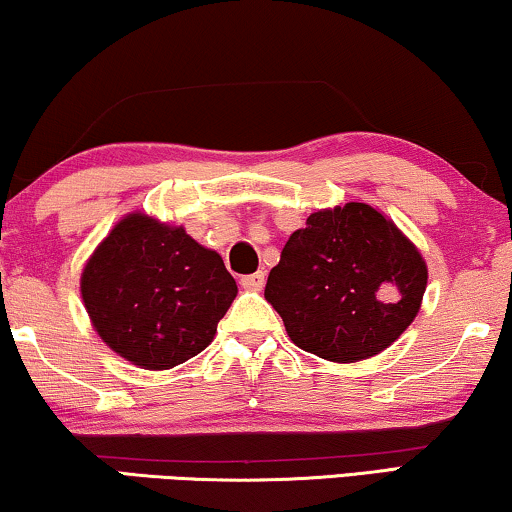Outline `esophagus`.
I'll use <instances>...</instances> for the list:
<instances>
[{
    "instance_id": "esophagus-1",
    "label": "esophagus",
    "mask_w": 512,
    "mask_h": 512,
    "mask_svg": "<svg viewBox=\"0 0 512 512\" xmlns=\"http://www.w3.org/2000/svg\"><path fill=\"white\" fill-rule=\"evenodd\" d=\"M263 284H265V272L263 270L254 272V275H244L242 277V286H244V289H249V291H261Z\"/></svg>"
}]
</instances>
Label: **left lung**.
Listing matches in <instances>:
<instances>
[{
	"label": "left lung",
	"instance_id": "obj_1",
	"mask_svg": "<svg viewBox=\"0 0 512 512\" xmlns=\"http://www.w3.org/2000/svg\"><path fill=\"white\" fill-rule=\"evenodd\" d=\"M424 256L380 209H317L284 244L265 300L293 345L356 363L380 354L415 321L426 291Z\"/></svg>",
	"mask_w": 512,
	"mask_h": 512
}]
</instances>
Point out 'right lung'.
I'll return each mask as SVG.
<instances>
[{"label": "right lung", "instance_id": "right-lung-1", "mask_svg": "<svg viewBox=\"0 0 512 512\" xmlns=\"http://www.w3.org/2000/svg\"><path fill=\"white\" fill-rule=\"evenodd\" d=\"M235 296V279L214 249L146 212L125 214L81 272L97 335L144 370H170L200 354Z\"/></svg>", "mask_w": 512, "mask_h": 512}]
</instances>
